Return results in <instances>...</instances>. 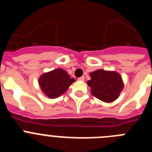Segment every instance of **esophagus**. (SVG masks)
<instances>
[{"mask_svg":"<svg viewBox=\"0 0 152 152\" xmlns=\"http://www.w3.org/2000/svg\"><path fill=\"white\" fill-rule=\"evenodd\" d=\"M78 80H84V76H82V77H79Z\"/></svg>","mask_w":152,"mask_h":152,"instance_id":"esophagus-1","label":"esophagus"}]
</instances>
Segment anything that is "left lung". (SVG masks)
Returning a JSON list of instances; mask_svg holds the SVG:
<instances>
[{
    "mask_svg": "<svg viewBox=\"0 0 152 152\" xmlns=\"http://www.w3.org/2000/svg\"><path fill=\"white\" fill-rule=\"evenodd\" d=\"M91 79L88 81L91 94L103 102H112L119 96L123 88L121 76L115 72L97 70L91 73Z\"/></svg>",
    "mask_w": 152,
    "mask_h": 152,
    "instance_id": "obj_1",
    "label": "left lung"
}]
</instances>
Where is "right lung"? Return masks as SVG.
I'll use <instances>...</instances> for the list:
<instances>
[{"label": "right lung", "instance_id": "obj_1", "mask_svg": "<svg viewBox=\"0 0 152 152\" xmlns=\"http://www.w3.org/2000/svg\"><path fill=\"white\" fill-rule=\"evenodd\" d=\"M75 79L63 69L58 68L45 73L39 77V84L42 91L49 98H56L64 94Z\"/></svg>", "mask_w": 152, "mask_h": 152}]
</instances>
